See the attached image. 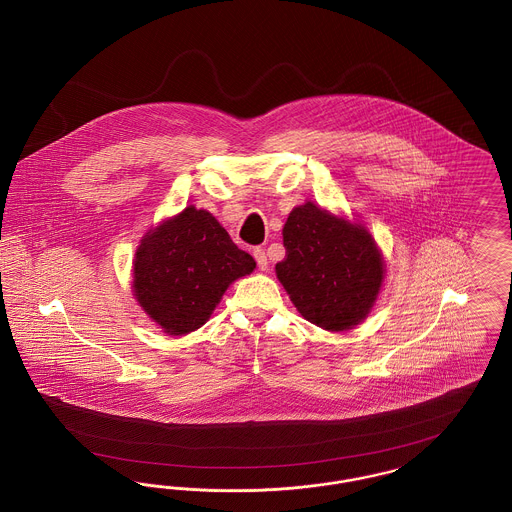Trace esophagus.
<instances>
[{
    "mask_svg": "<svg viewBox=\"0 0 512 512\" xmlns=\"http://www.w3.org/2000/svg\"><path fill=\"white\" fill-rule=\"evenodd\" d=\"M253 257H255V261H257V265H259L261 270H267L268 261L267 255H265V249H261V247H255V249H253Z\"/></svg>",
    "mask_w": 512,
    "mask_h": 512,
    "instance_id": "obj_1",
    "label": "esophagus"
}]
</instances>
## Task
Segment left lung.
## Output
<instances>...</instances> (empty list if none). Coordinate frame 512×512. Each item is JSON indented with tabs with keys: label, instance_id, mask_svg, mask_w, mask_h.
<instances>
[{
	"label": "left lung",
	"instance_id": "obj_1",
	"mask_svg": "<svg viewBox=\"0 0 512 512\" xmlns=\"http://www.w3.org/2000/svg\"><path fill=\"white\" fill-rule=\"evenodd\" d=\"M282 238L286 259L276 265V276L301 317L343 332L370 315L386 261L363 222L305 201L288 215Z\"/></svg>",
	"mask_w": 512,
	"mask_h": 512
}]
</instances>
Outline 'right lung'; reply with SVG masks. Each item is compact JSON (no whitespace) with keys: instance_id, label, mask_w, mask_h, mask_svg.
I'll list each match as a JSON object with an SVG mask.
<instances>
[{"instance_id":"obj_1","label":"right lung","mask_w":512,"mask_h":512,"mask_svg":"<svg viewBox=\"0 0 512 512\" xmlns=\"http://www.w3.org/2000/svg\"><path fill=\"white\" fill-rule=\"evenodd\" d=\"M255 270L209 211L188 205L161 220L136 247L132 295L165 334L186 336L201 328L228 286Z\"/></svg>"}]
</instances>
